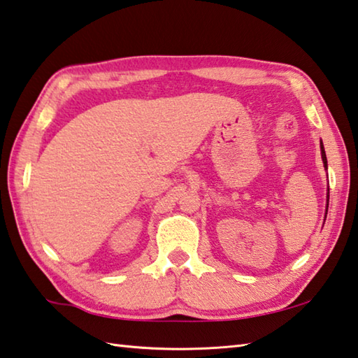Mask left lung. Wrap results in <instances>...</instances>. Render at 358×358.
Here are the masks:
<instances>
[{
    "instance_id": "8db88e82",
    "label": "left lung",
    "mask_w": 358,
    "mask_h": 358,
    "mask_svg": "<svg viewBox=\"0 0 358 358\" xmlns=\"http://www.w3.org/2000/svg\"><path fill=\"white\" fill-rule=\"evenodd\" d=\"M321 158H323L324 167L327 169V158H326V152H324V145H323V143H321ZM327 206H329V197H327Z\"/></svg>"
}]
</instances>
